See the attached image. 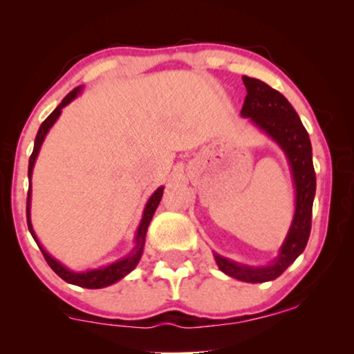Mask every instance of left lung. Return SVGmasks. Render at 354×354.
Instances as JSON below:
<instances>
[{"mask_svg":"<svg viewBox=\"0 0 354 354\" xmlns=\"http://www.w3.org/2000/svg\"><path fill=\"white\" fill-rule=\"evenodd\" d=\"M243 84L246 98L241 115L250 118L251 122L285 153L295 187V212L279 254L269 264H241L217 253H214V259L222 272L230 277L248 283H263L277 279L306 248L311 234L316 172L313 166L311 140L288 100L258 79L243 75Z\"/></svg>","mask_w":354,"mask_h":354,"instance_id":"8db88e82","label":"left lung"}]
</instances>
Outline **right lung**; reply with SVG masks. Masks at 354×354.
I'll use <instances>...</instances> for the list:
<instances>
[{
  "mask_svg": "<svg viewBox=\"0 0 354 354\" xmlns=\"http://www.w3.org/2000/svg\"><path fill=\"white\" fill-rule=\"evenodd\" d=\"M80 91H82V86H77V88L72 90L71 93L61 101V104L57 106V108L53 111L50 115H48V118L45 119V122L40 125V129H38V133L35 137V145H33L32 156H30V159H28V180H30V185H28V195H27V224H28V230H30L33 240L37 241L38 248L41 250L43 256H45L46 263L50 264V268L55 270V272L59 275L62 280H66L67 283L77 285V287H84V288H104V287H109V285H113L115 282H119L120 279H124L125 275L130 274L135 268H137L138 261L143 254V246H145V239H147L148 225L153 219V214H154V211H156L159 201H161L164 187H159L158 190L154 192L153 195L149 196V200L147 201V206H145L142 221H140L137 234H135V246L132 248V251H130V253L125 256V258L115 261V263H111L108 266H103V268L88 269V270H84V272H75V270L67 269L64 264L53 258V256L48 253L45 248H43V245L37 239L35 232H33V225H32V221H30L33 166H35L37 156H38V153H40L43 140H45L46 133L50 132V129L53 127V125H55L57 118L61 115L62 108H66V106L69 104L71 101H74L77 96L80 95Z\"/></svg>",
  "mask_w": 354,
  "mask_h": 354,
  "instance_id": "right-lung-1",
  "label": "right lung"
}]
</instances>
